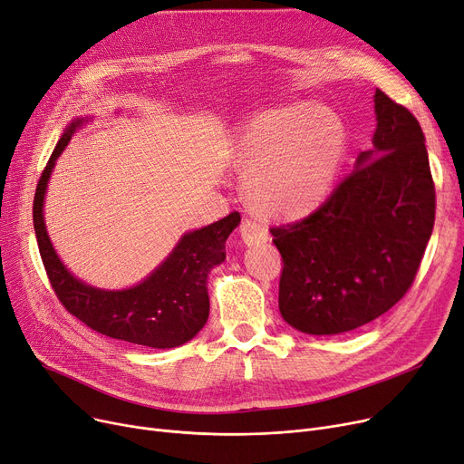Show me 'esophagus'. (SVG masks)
Masks as SVG:
<instances>
[{
    "label": "esophagus",
    "mask_w": 464,
    "mask_h": 464,
    "mask_svg": "<svg viewBox=\"0 0 464 464\" xmlns=\"http://www.w3.org/2000/svg\"><path fill=\"white\" fill-rule=\"evenodd\" d=\"M239 234H241V239H244L246 246H258L268 239V232H266V228H264L260 220L249 218V217L241 220Z\"/></svg>",
    "instance_id": "34e87169"
}]
</instances>
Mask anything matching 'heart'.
<instances>
[{
  "label": "heart",
  "mask_w": 464,
  "mask_h": 464,
  "mask_svg": "<svg viewBox=\"0 0 464 464\" xmlns=\"http://www.w3.org/2000/svg\"><path fill=\"white\" fill-rule=\"evenodd\" d=\"M345 150V124L330 107L300 102L256 115L236 143L247 204L276 220L314 213L333 190Z\"/></svg>",
  "instance_id": "b5f03b06"
}]
</instances>
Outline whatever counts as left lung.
Here are the masks:
<instances>
[{
	"instance_id": "obj_1",
	"label": "left lung",
	"mask_w": 464,
	"mask_h": 464,
	"mask_svg": "<svg viewBox=\"0 0 464 464\" xmlns=\"http://www.w3.org/2000/svg\"><path fill=\"white\" fill-rule=\"evenodd\" d=\"M373 150L312 215L270 232L281 253L279 312L305 334H342L378 319L411 286L434 227L423 130L385 92L373 96Z\"/></svg>"
}]
</instances>
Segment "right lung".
Segmentation results:
<instances>
[{"label": "right lung", "mask_w": 464, "mask_h": 464, "mask_svg": "<svg viewBox=\"0 0 464 464\" xmlns=\"http://www.w3.org/2000/svg\"><path fill=\"white\" fill-rule=\"evenodd\" d=\"M82 119L65 128L43 169L34 198V228L43 266L62 305L96 333L130 343L168 349L192 340L208 321V276L227 258V239L239 225L234 211L217 223L185 234L145 281L124 291L94 289L73 277L58 258L43 218V200L56 159Z\"/></svg>", "instance_id": "1"}]
</instances>
